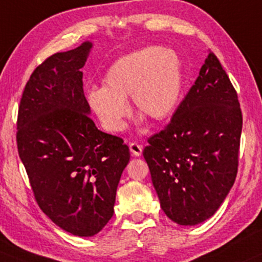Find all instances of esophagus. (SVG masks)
Wrapping results in <instances>:
<instances>
[{"instance_id":"1","label":"esophagus","mask_w":262,"mask_h":262,"mask_svg":"<svg viewBox=\"0 0 262 262\" xmlns=\"http://www.w3.org/2000/svg\"><path fill=\"white\" fill-rule=\"evenodd\" d=\"M128 146H130V151L134 156H140L142 154V145L137 144V142H131Z\"/></svg>"}]
</instances>
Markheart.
Here are the masks:
<instances>
[{"instance_id": "heart-1", "label": "heart", "mask_w": 262, "mask_h": 262, "mask_svg": "<svg viewBox=\"0 0 262 262\" xmlns=\"http://www.w3.org/2000/svg\"><path fill=\"white\" fill-rule=\"evenodd\" d=\"M182 87V60L177 51L150 47L117 59L104 74L102 88H92L87 98L102 127L117 134L126 127L128 97L135 110L164 121L177 108Z\"/></svg>"}]
</instances>
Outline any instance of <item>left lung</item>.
<instances>
[{
    "label": "left lung",
    "instance_id": "left-lung-1",
    "mask_svg": "<svg viewBox=\"0 0 262 262\" xmlns=\"http://www.w3.org/2000/svg\"><path fill=\"white\" fill-rule=\"evenodd\" d=\"M242 112L237 92L213 53L170 122L144 149L165 214L182 226L212 217L238 169Z\"/></svg>",
    "mask_w": 262,
    "mask_h": 262
}]
</instances>
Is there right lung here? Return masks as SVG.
I'll list each match as a JSON object with an SVG mask.
<instances>
[{
    "label": "right lung",
    "mask_w": 262,
    "mask_h": 262,
    "mask_svg": "<svg viewBox=\"0 0 262 262\" xmlns=\"http://www.w3.org/2000/svg\"><path fill=\"white\" fill-rule=\"evenodd\" d=\"M92 42L56 53L30 75L21 97L16 141L40 209L74 236L98 233L113 215L130 150L90 117L83 73Z\"/></svg>",
    "instance_id": "1"
}]
</instances>
